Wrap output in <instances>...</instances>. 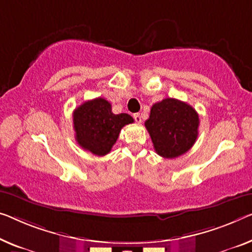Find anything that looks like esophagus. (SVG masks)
I'll list each match as a JSON object with an SVG mask.
<instances>
[{"mask_svg":"<svg viewBox=\"0 0 252 252\" xmlns=\"http://www.w3.org/2000/svg\"><path fill=\"white\" fill-rule=\"evenodd\" d=\"M133 119H134V121H136L137 123H141V115L139 114V113L133 114Z\"/></svg>","mask_w":252,"mask_h":252,"instance_id":"34e87169","label":"esophagus"}]
</instances>
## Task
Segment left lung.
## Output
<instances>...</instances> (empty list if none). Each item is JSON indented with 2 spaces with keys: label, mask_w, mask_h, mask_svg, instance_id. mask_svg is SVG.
<instances>
[{
  "label": "left lung",
  "mask_w": 252,
  "mask_h": 252,
  "mask_svg": "<svg viewBox=\"0 0 252 252\" xmlns=\"http://www.w3.org/2000/svg\"><path fill=\"white\" fill-rule=\"evenodd\" d=\"M145 126L156 153L164 158H176L196 142L199 116L189 104L165 98L153 105Z\"/></svg>",
  "instance_id": "obj_1"
}]
</instances>
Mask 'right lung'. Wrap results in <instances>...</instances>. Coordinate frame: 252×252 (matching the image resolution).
Masks as SVG:
<instances>
[{
    "label": "right lung",
    "instance_id": "right-lung-1",
    "mask_svg": "<svg viewBox=\"0 0 252 252\" xmlns=\"http://www.w3.org/2000/svg\"><path fill=\"white\" fill-rule=\"evenodd\" d=\"M133 123L129 114H114L104 98L87 100L73 111V127L80 147L96 156L111 152L125 126Z\"/></svg>",
    "mask_w": 252,
    "mask_h": 252
}]
</instances>
